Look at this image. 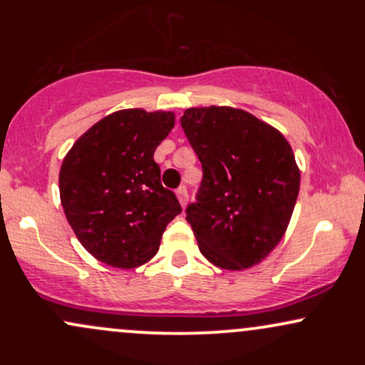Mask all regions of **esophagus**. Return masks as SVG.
I'll list each match as a JSON object with an SVG mask.
<instances>
[{"mask_svg":"<svg viewBox=\"0 0 365 365\" xmlns=\"http://www.w3.org/2000/svg\"><path fill=\"white\" fill-rule=\"evenodd\" d=\"M177 199L178 202L182 204V207L187 206V200H188V194H187V188L185 187H180L177 190Z\"/></svg>","mask_w":365,"mask_h":365,"instance_id":"esophagus-1","label":"esophagus"}]
</instances>
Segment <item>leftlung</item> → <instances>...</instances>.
Listing matches in <instances>:
<instances>
[{"instance_id": "1", "label": "left lung", "mask_w": 365, "mask_h": 365, "mask_svg": "<svg viewBox=\"0 0 365 365\" xmlns=\"http://www.w3.org/2000/svg\"><path fill=\"white\" fill-rule=\"evenodd\" d=\"M182 127L204 171L187 207L200 254L226 271L257 266L282 242L299 197L292 145L273 125L232 106L188 108Z\"/></svg>"}]
</instances>
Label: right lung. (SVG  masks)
I'll use <instances>...</instances> for the list:
<instances>
[{
	"label": "right lung",
	"mask_w": 365,
	"mask_h": 365,
	"mask_svg": "<svg viewBox=\"0 0 365 365\" xmlns=\"http://www.w3.org/2000/svg\"><path fill=\"white\" fill-rule=\"evenodd\" d=\"M175 127L173 111L120 110L82 133L60 170V199L75 237L92 257L133 269L158 254L182 212L161 185L154 150Z\"/></svg>",
	"instance_id": "1"
}]
</instances>
